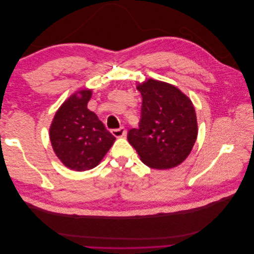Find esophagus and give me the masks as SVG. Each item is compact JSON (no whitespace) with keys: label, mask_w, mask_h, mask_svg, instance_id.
I'll return each mask as SVG.
<instances>
[{"label":"esophagus","mask_w":254,"mask_h":254,"mask_svg":"<svg viewBox=\"0 0 254 254\" xmlns=\"http://www.w3.org/2000/svg\"><path fill=\"white\" fill-rule=\"evenodd\" d=\"M111 133L115 137H122V136L126 135V129L124 127H121L119 129H113V130H111Z\"/></svg>","instance_id":"esophagus-1"}]
</instances>
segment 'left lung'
I'll return each instance as SVG.
<instances>
[{"instance_id": "1", "label": "left lung", "mask_w": 254, "mask_h": 254, "mask_svg": "<svg viewBox=\"0 0 254 254\" xmlns=\"http://www.w3.org/2000/svg\"><path fill=\"white\" fill-rule=\"evenodd\" d=\"M143 98L139 129H130L128 142L142 162L156 170L180 165L198 134L194 105L174 84L147 78L136 83Z\"/></svg>"}]
</instances>
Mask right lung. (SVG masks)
<instances>
[{
	"label": "right lung",
	"mask_w": 254,
	"mask_h": 254,
	"mask_svg": "<svg viewBox=\"0 0 254 254\" xmlns=\"http://www.w3.org/2000/svg\"><path fill=\"white\" fill-rule=\"evenodd\" d=\"M92 90L68 96L56 111L50 127L54 152L68 170L84 172L96 167L111 148L115 137L97 115L88 109Z\"/></svg>",
	"instance_id": "right-lung-1"
}]
</instances>
